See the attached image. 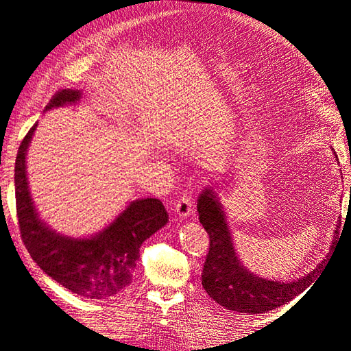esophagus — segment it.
Returning <instances> with one entry per match:
<instances>
[{
	"label": "esophagus",
	"instance_id": "1",
	"mask_svg": "<svg viewBox=\"0 0 351 351\" xmlns=\"http://www.w3.org/2000/svg\"><path fill=\"white\" fill-rule=\"evenodd\" d=\"M176 212L180 219H186L187 217L192 215V197L189 195H184L182 199L177 200Z\"/></svg>",
	"mask_w": 351,
	"mask_h": 351
}]
</instances>
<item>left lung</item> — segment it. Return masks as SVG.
Instances as JSON below:
<instances>
[{
	"instance_id": "1",
	"label": "left lung",
	"mask_w": 351,
	"mask_h": 351,
	"mask_svg": "<svg viewBox=\"0 0 351 351\" xmlns=\"http://www.w3.org/2000/svg\"><path fill=\"white\" fill-rule=\"evenodd\" d=\"M197 212L200 224L206 230L210 240L202 271V285L210 299L228 311L254 315L277 309L303 293L325 265L326 259L317 263V267L304 277L293 281L284 282L262 278L241 263L228 228L226 212L214 187L208 186L202 190L197 199ZM339 221L341 219L335 224L329 252L334 249L339 236Z\"/></svg>"
}]
</instances>
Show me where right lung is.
<instances>
[{
  "label": "right lung",
  "instance_id": "right-lung-1",
  "mask_svg": "<svg viewBox=\"0 0 351 351\" xmlns=\"http://www.w3.org/2000/svg\"><path fill=\"white\" fill-rule=\"evenodd\" d=\"M80 99L82 90L62 89L45 111L77 105ZM36 125L20 145L14 167L20 236L32 259L48 277L88 299H111L132 284L142 243L167 226V210L159 199H136L92 236L71 237L52 230L38 214L27 180L26 156Z\"/></svg>",
  "mask_w": 351,
  "mask_h": 351
}]
</instances>
